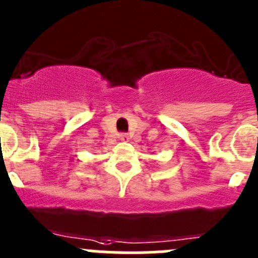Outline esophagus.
I'll return each instance as SVG.
<instances>
[{"label": "esophagus", "instance_id": "34e87169", "mask_svg": "<svg viewBox=\"0 0 258 258\" xmlns=\"http://www.w3.org/2000/svg\"><path fill=\"white\" fill-rule=\"evenodd\" d=\"M120 140H122V141H128L130 140V136L127 134H122V135H120Z\"/></svg>", "mask_w": 258, "mask_h": 258}]
</instances>
